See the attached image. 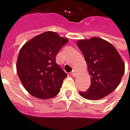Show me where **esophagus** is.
Here are the masks:
<instances>
[{"label": "esophagus", "instance_id": "obj_1", "mask_svg": "<svg viewBox=\"0 0 130 130\" xmlns=\"http://www.w3.org/2000/svg\"><path fill=\"white\" fill-rule=\"evenodd\" d=\"M71 75H73V76H75V75H77V72H76L75 70H73V71L71 72Z\"/></svg>", "mask_w": 130, "mask_h": 130}]
</instances>
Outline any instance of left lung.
I'll return each instance as SVG.
<instances>
[{
	"label": "left lung",
	"mask_w": 130,
	"mask_h": 130,
	"mask_svg": "<svg viewBox=\"0 0 130 130\" xmlns=\"http://www.w3.org/2000/svg\"><path fill=\"white\" fill-rule=\"evenodd\" d=\"M78 47L88 64L91 81L86 91H79L88 100L101 99L113 92L124 74L125 66L115 47L98 37L78 40Z\"/></svg>",
	"instance_id": "obj_1"
}]
</instances>
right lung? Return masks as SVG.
Segmentation results:
<instances>
[{"label": "right lung", "mask_w": 130, "mask_h": 130, "mask_svg": "<svg viewBox=\"0 0 130 130\" xmlns=\"http://www.w3.org/2000/svg\"><path fill=\"white\" fill-rule=\"evenodd\" d=\"M67 42L66 38L48 31L35 36L21 48L17 61V75L33 97L49 99L60 91L67 74L55 62V57Z\"/></svg>", "instance_id": "add662e5"}]
</instances>
